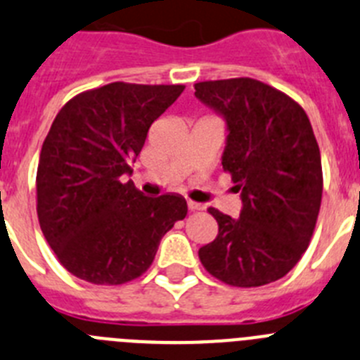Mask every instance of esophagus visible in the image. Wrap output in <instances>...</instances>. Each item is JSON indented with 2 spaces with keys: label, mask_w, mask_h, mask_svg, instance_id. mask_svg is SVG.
Masks as SVG:
<instances>
[{
  "label": "esophagus",
  "mask_w": 360,
  "mask_h": 360,
  "mask_svg": "<svg viewBox=\"0 0 360 360\" xmlns=\"http://www.w3.org/2000/svg\"><path fill=\"white\" fill-rule=\"evenodd\" d=\"M188 210L190 212H200V210H204V206L200 202H195V200H188Z\"/></svg>",
  "instance_id": "1"
}]
</instances>
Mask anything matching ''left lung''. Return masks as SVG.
<instances>
[{"label": "left lung", "instance_id": "left-lung-1", "mask_svg": "<svg viewBox=\"0 0 360 360\" xmlns=\"http://www.w3.org/2000/svg\"><path fill=\"white\" fill-rule=\"evenodd\" d=\"M195 96L228 124L222 168L242 195L231 219L215 208L219 235L200 264L231 287H260L289 273L307 251L321 208V152L296 100L260 80H206Z\"/></svg>", "mask_w": 360, "mask_h": 360}]
</instances>
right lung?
Returning a JSON list of instances; mask_svg holds the SVG:
<instances>
[{
	"mask_svg": "<svg viewBox=\"0 0 360 360\" xmlns=\"http://www.w3.org/2000/svg\"><path fill=\"white\" fill-rule=\"evenodd\" d=\"M183 91V84L112 82L79 93L55 116L39 156L37 217L73 276L95 285L140 278L186 217L181 195L145 197L124 181L152 122Z\"/></svg>",
	"mask_w": 360,
	"mask_h": 360,
	"instance_id": "add662e5",
	"label": "right lung"
}]
</instances>
